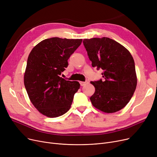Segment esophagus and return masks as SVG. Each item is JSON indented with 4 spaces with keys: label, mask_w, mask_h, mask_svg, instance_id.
<instances>
[{
    "label": "esophagus",
    "mask_w": 157,
    "mask_h": 157,
    "mask_svg": "<svg viewBox=\"0 0 157 157\" xmlns=\"http://www.w3.org/2000/svg\"><path fill=\"white\" fill-rule=\"evenodd\" d=\"M88 83H89L88 81H86V82H80V84L81 86H85L86 84H88Z\"/></svg>",
    "instance_id": "obj_1"
}]
</instances>
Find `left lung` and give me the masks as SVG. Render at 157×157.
Instances as JSON below:
<instances>
[{"instance_id":"1","label":"left lung","mask_w":157,"mask_h":157,"mask_svg":"<svg viewBox=\"0 0 157 157\" xmlns=\"http://www.w3.org/2000/svg\"><path fill=\"white\" fill-rule=\"evenodd\" d=\"M83 43L92 66L101 68L104 78L91 82L95 88L92 105L105 113L120 110L130 101L137 84L133 57L120 43L106 37L85 39Z\"/></svg>"}]
</instances>
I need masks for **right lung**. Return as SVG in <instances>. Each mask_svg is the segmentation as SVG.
Instances as JSON below:
<instances>
[{"label":"right lung","mask_w":157,"mask_h":157,"mask_svg":"<svg viewBox=\"0 0 157 157\" xmlns=\"http://www.w3.org/2000/svg\"><path fill=\"white\" fill-rule=\"evenodd\" d=\"M82 41V39L51 38L36 44L29 54L24 85L30 100L43 115L56 117L70 109L80 84L60 75Z\"/></svg>","instance_id":"right-lung-1"}]
</instances>
